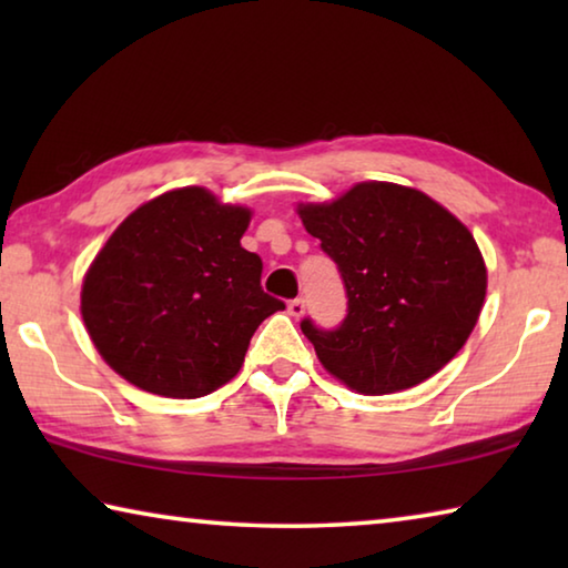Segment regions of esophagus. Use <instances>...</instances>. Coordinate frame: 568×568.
Masks as SVG:
<instances>
[{"label": "esophagus", "instance_id": "1", "mask_svg": "<svg viewBox=\"0 0 568 568\" xmlns=\"http://www.w3.org/2000/svg\"><path fill=\"white\" fill-rule=\"evenodd\" d=\"M287 313H291L293 318H303V315H305V301H303V297H295V301L287 303Z\"/></svg>", "mask_w": 568, "mask_h": 568}]
</instances>
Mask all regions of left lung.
Listing matches in <instances>:
<instances>
[{
	"instance_id": "obj_1",
	"label": "left lung",
	"mask_w": 568,
	"mask_h": 568,
	"mask_svg": "<svg viewBox=\"0 0 568 568\" xmlns=\"http://www.w3.org/2000/svg\"><path fill=\"white\" fill-rule=\"evenodd\" d=\"M338 265L348 315L335 331L301 323L323 368L365 396L418 386L464 348L486 297L474 235L420 190L358 182L323 205H297Z\"/></svg>"
}]
</instances>
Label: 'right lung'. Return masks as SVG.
Listing matches in <instances>:
<instances>
[{
	"mask_svg": "<svg viewBox=\"0 0 568 568\" xmlns=\"http://www.w3.org/2000/svg\"><path fill=\"white\" fill-rule=\"evenodd\" d=\"M250 210L205 187L170 190L114 230L82 283V321L114 373L165 398H200L237 376L285 303L240 245Z\"/></svg>",
	"mask_w": 568,
	"mask_h": 568,
	"instance_id": "add662e5",
	"label": "right lung"
}]
</instances>
